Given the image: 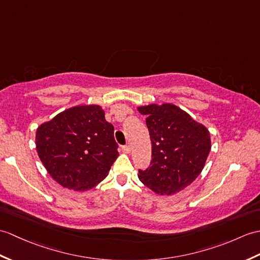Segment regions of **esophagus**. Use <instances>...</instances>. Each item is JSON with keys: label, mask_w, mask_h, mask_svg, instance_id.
Returning <instances> with one entry per match:
<instances>
[{"label": "esophagus", "mask_w": 260, "mask_h": 260, "mask_svg": "<svg viewBox=\"0 0 260 260\" xmlns=\"http://www.w3.org/2000/svg\"><path fill=\"white\" fill-rule=\"evenodd\" d=\"M122 149H123V152L126 153V154L131 153V146H129V145H124V146H122Z\"/></svg>", "instance_id": "esophagus-1"}]
</instances>
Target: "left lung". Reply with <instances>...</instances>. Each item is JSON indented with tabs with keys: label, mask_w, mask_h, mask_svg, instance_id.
<instances>
[{
	"label": "left lung",
	"mask_w": 260,
	"mask_h": 260,
	"mask_svg": "<svg viewBox=\"0 0 260 260\" xmlns=\"http://www.w3.org/2000/svg\"><path fill=\"white\" fill-rule=\"evenodd\" d=\"M146 115L152 141V160L138 178L160 195H171L191 184L203 171L210 152L207 128L172 104L138 108Z\"/></svg>",
	"instance_id": "obj_1"
}]
</instances>
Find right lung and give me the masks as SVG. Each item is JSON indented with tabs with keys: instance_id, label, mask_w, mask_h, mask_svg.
I'll return each mask as SVG.
<instances>
[{
	"instance_id": "add662e5",
	"label": "right lung",
	"mask_w": 260,
	"mask_h": 260,
	"mask_svg": "<svg viewBox=\"0 0 260 260\" xmlns=\"http://www.w3.org/2000/svg\"><path fill=\"white\" fill-rule=\"evenodd\" d=\"M36 149L63 187L86 190L101 183L118 156L114 126L98 105L72 107L36 131Z\"/></svg>"
}]
</instances>
